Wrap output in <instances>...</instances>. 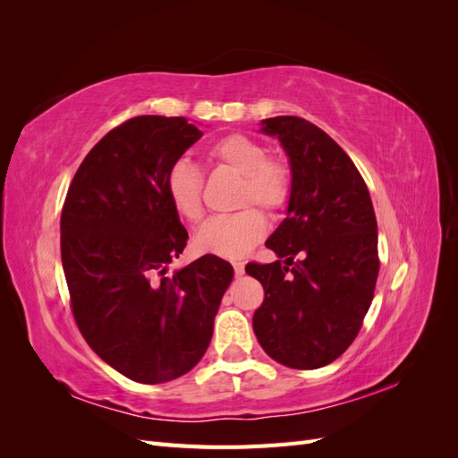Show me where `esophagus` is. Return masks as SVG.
Masks as SVG:
<instances>
[{"label": "esophagus", "mask_w": 458, "mask_h": 458, "mask_svg": "<svg viewBox=\"0 0 458 458\" xmlns=\"http://www.w3.org/2000/svg\"><path fill=\"white\" fill-rule=\"evenodd\" d=\"M233 269H234V275L241 276L244 273V263L242 261H233Z\"/></svg>", "instance_id": "obj_1"}]
</instances>
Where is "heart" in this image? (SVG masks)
<instances>
[{
  "mask_svg": "<svg viewBox=\"0 0 458 458\" xmlns=\"http://www.w3.org/2000/svg\"><path fill=\"white\" fill-rule=\"evenodd\" d=\"M206 160L214 168H229L241 174L237 204L246 206L234 214L214 216L197 231L195 244L200 252L221 258H242L267 234L263 210L281 212L293 192V174L288 165L267 157V148L242 133H229L206 150ZM204 175L197 164L175 160L164 177V191L174 212L195 224L204 214Z\"/></svg>",
  "mask_w": 458,
  "mask_h": 458,
  "instance_id": "heart-1",
  "label": "heart"
}]
</instances>
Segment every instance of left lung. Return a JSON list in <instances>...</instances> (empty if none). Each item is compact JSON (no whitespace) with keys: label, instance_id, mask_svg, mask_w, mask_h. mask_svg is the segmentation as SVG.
<instances>
[{"label":"left lung","instance_id":"8db88e82","mask_svg":"<svg viewBox=\"0 0 458 458\" xmlns=\"http://www.w3.org/2000/svg\"><path fill=\"white\" fill-rule=\"evenodd\" d=\"M261 123L286 150L293 192L266 242L284 263L246 266L266 294L252 325L276 363L318 369L350 348L370 308L380 269L377 216L363 175L328 133L298 116Z\"/></svg>","mask_w":458,"mask_h":458}]
</instances>
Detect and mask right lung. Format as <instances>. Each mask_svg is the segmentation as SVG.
I'll use <instances>...</instances> for the list:
<instances>
[{"mask_svg":"<svg viewBox=\"0 0 458 458\" xmlns=\"http://www.w3.org/2000/svg\"><path fill=\"white\" fill-rule=\"evenodd\" d=\"M200 137L183 116L130 118L88 152L63 204L74 321L105 363L141 384L170 382L200 361L233 279L214 254L168 273L189 233L164 177Z\"/></svg>","mask_w":458,"mask_h":458,"instance_id":"obj_1","label":"right lung"}]
</instances>
